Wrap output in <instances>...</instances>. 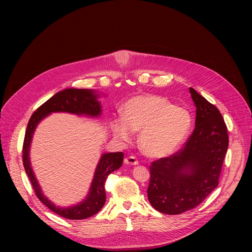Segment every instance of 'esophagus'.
I'll use <instances>...</instances> for the list:
<instances>
[{"label":"esophagus","mask_w":252,"mask_h":252,"mask_svg":"<svg viewBox=\"0 0 252 252\" xmlns=\"http://www.w3.org/2000/svg\"><path fill=\"white\" fill-rule=\"evenodd\" d=\"M125 163L130 164V165H137L139 163V160L135 156H128V157L125 158Z\"/></svg>","instance_id":"1"}]
</instances>
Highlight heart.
I'll return each instance as SVG.
<instances>
[{"label": "heart", "mask_w": 252, "mask_h": 252, "mask_svg": "<svg viewBox=\"0 0 252 252\" xmlns=\"http://www.w3.org/2000/svg\"><path fill=\"white\" fill-rule=\"evenodd\" d=\"M123 117L112 119L114 135L124 141L131 130L140 131L141 150L150 157L160 158L174 153L187 138L192 118L190 113L157 95H141L127 100L122 109Z\"/></svg>", "instance_id": "obj_1"}]
</instances>
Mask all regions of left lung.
Instances as JSON below:
<instances>
[{
	"mask_svg": "<svg viewBox=\"0 0 252 252\" xmlns=\"http://www.w3.org/2000/svg\"><path fill=\"white\" fill-rule=\"evenodd\" d=\"M189 91L196 106L193 133L178 152L150 165L148 199L165 215L195 208L218 187L229 146L220 110L194 89Z\"/></svg>",
	"mask_w": 252,
	"mask_h": 252,
	"instance_id": "8db88e82",
	"label": "left lung"
}]
</instances>
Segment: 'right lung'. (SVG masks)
<instances>
[{
  "instance_id": "obj_1",
  "label": "right lung",
  "mask_w": 252,
  "mask_h": 252,
  "mask_svg": "<svg viewBox=\"0 0 252 252\" xmlns=\"http://www.w3.org/2000/svg\"><path fill=\"white\" fill-rule=\"evenodd\" d=\"M98 97L99 95L96 94L95 91L88 89H65L58 92L57 94L39 106L33 112L25 131L22 148V160L25 173L31 180L35 195L53 213L68 220H85L99 213L106 201V192L104 187L106 179L112 171L123 165L124 153L111 152L102 154L86 199L73 206L62 208L52 203L43 194L42 189L34 177L30 160L32 139L38 123L52 112H68L91 117L100 116L102 109L100 102L97 100Z\"/></svg>"
}]
</instances>
